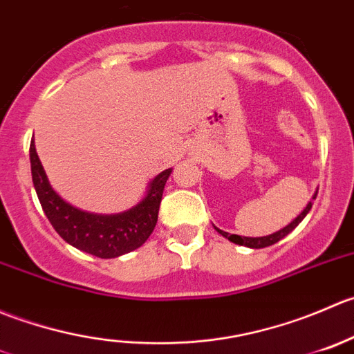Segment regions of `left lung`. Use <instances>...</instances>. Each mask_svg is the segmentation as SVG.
Listing matches in <instances>:
<instances>
[{"instance_id": "obj_1", "label": "left lung", "mask_w": 354, "mask_h": 354, "mask_svg": "<svg viewBox=\"0 0 354 354\" xmlns=\"http://www.w3.org/2000/svg\"><path fill=\"white\" fill-rule=\"evenodd\" d=\"M317 192H318V191H317ZM317 192H315V194H313V198H311V201L308 203V205H306V208H304L303 212H301L299 215H297L296 218L292 220L291 223H289V225H286L284 229H281V230H279V232H274V234H270V236H265V237H243V236H237V234H229V232H223V230H220V229H216V230H218V234H222L223 237H227V239H229V241H232V243H236V244H241V246L253 248V250H260V248H267V246H272V244L279 243V241H281L282 237H286V236H288L289 232H292V230H295L296 227L299 225V222H301V220H303L304 216H306V213L310 212V209H311V205H313V199L317 198Z\"/></svg>"}]
</instances>
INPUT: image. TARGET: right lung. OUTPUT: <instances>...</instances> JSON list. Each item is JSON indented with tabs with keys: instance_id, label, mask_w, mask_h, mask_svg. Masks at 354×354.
Segmentation results:
<instances>
[{
	"instance_id": "add662e5",
	"label": "right lung",
	"mask_w": 354,
	"mask_h": 354,
	"mask_svg": "<svg viewBox=\"0 0 354 354\" xmlns=\"http://www.w3.org/2000/svg\"><path fill=\"white\" fill-rule=\"evenodd\" d=\"M29 153L32 182L41 206L53 229L73 248L97 258H117L138 250L151 236L158 220L165 182L172 169L163 170L153 178L146 198L134 208L117 215H96L73 208L51 189L34 141Z\"/></svg>"
}]
</instances>
